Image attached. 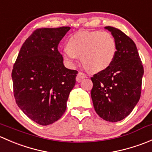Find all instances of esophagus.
Masks as SVG:
<instances>
[{
    "label": "esophagus",
    "instance_id": "obj_1",
    "mask_svg": "<svg viewBox=\"0 0 152 152\" xmlns=\"http://www.w3.org/2000/svg\"><path fill=\"white\" fill-rule=\"evenodd\" d=\"M86 77H87V75L85 73H83V72H79V73L77 75V77H76V81L78 82H80L82 81V79H85Z\"/></svg>",
    "mask_w": 152,
    "mask_h": 152
}]
</instances>
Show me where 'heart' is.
Wrapping results in <instances>:
<instances>
[{"instance_id":"obj_1","label":"heart","mask_w":152,"mask_h":152,"mask_svg":"<svg viewBox=\"0 0 152 152\" xmlns=\"http://www.w3.org/2000/svg\"><path fill=\"white\" fill-rule=\"evenodd\" d=\"M117 46L110 33L99 31H82L69 37L67 48L62 54L70 64L80 57L83 66L91 72H99L107 68L115 59Z\"/></svg>"}]
</instances>
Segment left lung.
Listing matches in <instances>:
<instances>
[{"mask_svg":"<svg viewBox=\"0 0 152 152\" xmlns=\"http://www.w3.org/2000/svg\"><path fill=\"white\" fill-rule=\"evenodd\" d=\"M105 28L113 34L117 50L113 63L91 77V98L102 118L117 122L128 116L138 102L144 70L132 39L120 29Z\"/></svg>","mask_w":152,"mask_h":152,"instance_id":"left-lung-1","label":"left lung"}]
</instances>
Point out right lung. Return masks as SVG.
Listing matches in <instances>:
<instances>
[{"instance_id": "1", "label": "right lung", "mask_w": 152, "mask_h": 152, "mask_svg": "<svg viewBox=\"0 0 152 152\" xmlns=\"http://www.w3.org/2000/svg\"><path fill=\"white\" fill-rule=\"evenodd\" d=\"M70 27L34 31L20 50L12 72L15 102L27 116L42 126L59 120L67 107L78 71L64 66L58 50Z\"/></svg>"}]
</instances>
